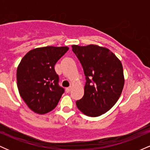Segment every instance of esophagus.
<instances>
[{
    "instance_id": "esophagus-1",
    "label": "esophagus",
    "mask_w": 150,
    "mask_h": 150,
    "mask_svg": "<svg viewBox=\"0 0 150 150\" xmlns=\"http://www.w3.org/2000/svg\"><path fill=\"white\" fill-rule=\"evenodd\" d=\"M71 89H72V87H67V88L65 89V91H66V92H70V91H71Z\"/></svg>"
}]
</instances>
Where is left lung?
Segmentation results:
<instances>
[{
  "instance_id": "left-lung-1",
  "label": "left lung",
  "mask_w": 150,
  "mask_h": 150,
  "mask_svg": "<svg viewBox=\"0 0 150 150\" xmlns=\"http://www.w3.org/2000/svg\"><path fill=\"white\" fill-rule=\"evenodd\" d=\"M72 48L86 79L84 96L76 101L77 107L86 116H101L114 106L123 91L125 80L121 62L105 47L90 44Z\"/></svg>"
}]
</instances>
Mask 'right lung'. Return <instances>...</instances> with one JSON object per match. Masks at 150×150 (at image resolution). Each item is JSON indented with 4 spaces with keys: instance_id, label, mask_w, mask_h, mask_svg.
<instances>
[{
    "instance_id": "right-lung-1",
    "label": "right lung",
    "mask_w": 150,
    "mask_h": 150,
    "mask_svg": "<svg viewBox=\"0 0 150 150\" xmlns=\"http://www.w3.org/2000/svg\"><path fill=\"white\" fill-rule=\"evenodd\" d=\"M68 49L67 46L37 48L20 61L17 69L19 93L34 112L45 114L57 106L64 89L58 85L54 65Z\"/></svg>"
}]
</instances>
